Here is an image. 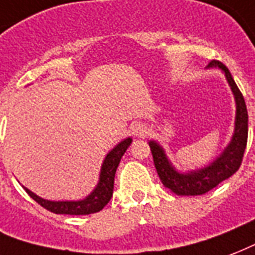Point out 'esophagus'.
<instances>
[{"label":"esophagus","instance_id":"1","mask_svg":"<svg viewBox=\"0 0 255 255\" xmlns=\"http://www.w3.org/2000/svg\"><path fill=\"white\" fill-rule=\"evenodd\" d=\"M146 133H147V129H146V126H143L142 124H135V125L133 126V134L135 137H143Z\"/></svg>","mask_w":255,"mask_h":255}]
</instances>
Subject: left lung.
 Segmentation results:
<instances>
[{"mask_svg": "<svg viewBox=\"0 0 255 255\" xmlns=\"http://www.w3.org/2000/svg\"><path fill=\"white\" fill-rule=\"evenodd\" d=\"M206 69H220L225 74L236 101L234 131L226 147L212 162L201 169L179 171L171 163L166 151L158 142L150 139L149 146L154 159L155 169L163 186L177 195H201L212 190L218 183L232 177L241 166L248 142V109L244 96L233 80L229 69L220 61H212Z\"/></svg>", "mask_w": 255, "mask_h": 255, "instance_id": "obj_1", "label": "left lung"}]
</instances>
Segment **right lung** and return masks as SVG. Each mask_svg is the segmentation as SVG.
Returning <instances> with one entry per match:
<instances>
[{
    "instance_id": "right-lung-1",
    "label": "right lung",
    "mask_w": 255,
    "mask_h": 255,
    "mask_svg": "<svg viewBox=\"0 0 255 255\" xmlns=\"http://www.w3.org/2000/svg\"><path fill=\"white\" fill-rule=\"evenodd\" d=\"M131 142H133V139L130 137L125 138L124 141L114 146L113 149L106 154V157L102 161V165H101L98 183L93 189L92 193L86 195L84 199H78V201H50V199L39 197L31 190H29L27 187L23 186V189L42 208L47 209L49 212L56 213V214L86 216V214L100 212L109 203L110 198L113 195L116 170L120 165L122 155L125 154L126 149L129 147Z\"/></svg>"
}]
</instances>
